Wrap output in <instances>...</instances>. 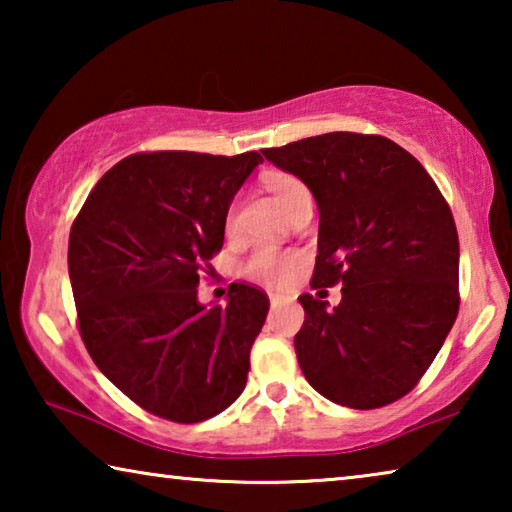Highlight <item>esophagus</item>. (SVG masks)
<instances>
[{
	"label": "esophagus",
	"instance_id": "1",
	"mask_svg": "<svg viewBox=\"0 0 512 512\" xmlns=\"http://www.w3.org/2000/svg\"><path fill=\"white\" fill-rule=\"evenodd\" d=\"M268 298H271V305L277 307L282 302V296H277V293H268Z\"/></svg>",
	"mask_w": 512,
	"mask_h": 512
}]
</instances>
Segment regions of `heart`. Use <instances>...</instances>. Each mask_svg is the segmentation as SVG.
Returning a JSON list of instances; mask_svg holds the SVG:
<instances>
[{"mask_svg":"<svg viewBox=\"0 0 512 512\" xmlns=\"http://www.w3.org/2000/svg\"><path fill=\"white\" fill-rule=\"evenodd\" d=\"M266 185L287 212H291L302 198L309 196L307 185L296 176H289V173H271V176L266 178ZM296 264H298L296 255H282V253H275L271 248H259L257 253L248 259L244 271L248 277H253L257 282L282 284L289 280V275L293 273Z\"/></svg>","mask_w":512,"mask_h":512,"instance_id":"1","label":"heart"}]
</instances>
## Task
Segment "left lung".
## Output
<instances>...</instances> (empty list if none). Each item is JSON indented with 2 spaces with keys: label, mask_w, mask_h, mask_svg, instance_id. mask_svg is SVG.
<instances>
[{
  "label": "left lung",
  "mask_w": 512,
  "mask_h": 512,
  "mask_svg": "<svg viewBox=\"0 0 512 512\" xmlns=\"http://www.w3.org/2000/svg\"><path fill=\"white\" fill-rule=\"evenodd\" d=\"M316 198L311 287L343 284L339 307L298 298L302 372L350 409L400 400L427 372L458 314V232L452 210L400 144L381 135L325 133L264 149Z\"/></svg>",
  "instance_id": "obj_1"
}]
</instances>
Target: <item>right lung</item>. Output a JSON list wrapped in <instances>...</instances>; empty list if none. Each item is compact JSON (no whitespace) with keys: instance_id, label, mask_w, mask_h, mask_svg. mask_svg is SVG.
I'll return each instance as SVG.
<instances>
[{"instance_id":"right-lung-1","label":"right lung","mask_w":512,"mask_h":512,"mask_svg":"<svg viewBox=\"0 0 512 512\" xmlns=\"http://www.w3.org/2000/svg\"><path fill=\"white\" fill-rule=\"evenodd\" d=\"M259 162L257 151L128 155L103 173L69 232L85 348L121 393L164 420L214 418L246 388L268 296L232 282L228 305L205 307L196 287Z\"/></svg>"}]
</instances>
